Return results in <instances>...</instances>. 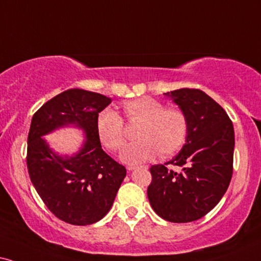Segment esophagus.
I'll return each mask as SVG.
<instances>
[{
    "label": "esophagus",
    "mask_w": 261,
    "mask_h": 261,
    "mask_svg": "<svg viewBox=\"0 0 261 261\" xmlns=\"http://www.w3.org/2000/svg\"><path fill=\"white\" fill-rule=\"evenodd\" d=\"M136 165H128V166L126 167V169L128 170V171H133V170H135V169H136Z\"/></svg>",
    "instance_id": "34e87169"
}]
</instances>
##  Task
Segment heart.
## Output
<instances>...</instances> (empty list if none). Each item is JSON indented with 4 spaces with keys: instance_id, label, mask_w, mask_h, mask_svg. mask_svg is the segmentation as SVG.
I'll list each match as a JSON object with an SVG mask.
<instances>
[{
    "instance_id": "obj_1",
    "label": "heart",
    "mask_w": 261,
    "mask_h": 261,
    "mask_svg": "<svg viewBox=\"0 0 261 261\" xmlns=\"http://www.w3.org/2000/svg\"><path fill=\"white\" fill-rule=\"evenodd\" d=\"M123 110L128 120L141 121L137 131L140 140L131 142L121 150L120 158L124 163H142L158 153L160 156H170L186 142L188 119L178 108H165L163 102L142 97L125 102ZM96 130L102 144L110 150L120 149L124 144V121L111 108H106L97 115Z\"/></svg>"
}]
</instances>
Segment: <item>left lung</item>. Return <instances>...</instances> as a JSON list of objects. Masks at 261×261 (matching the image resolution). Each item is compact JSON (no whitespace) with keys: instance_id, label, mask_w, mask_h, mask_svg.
I'll return each instance as SVG.
<instances>
[{"instance_id":"1","label":"left lung","mask_w":261,"mask_h":261,"mask_svg":"<svg viewBox=\"0 0 261 261\" xmlns=\"http://www.w3.org/2000/svg\"><path fill=\"white\" fill-rule=\"evenodd\" d=\"M187 115L182 150L164 165H153L148 199L155 213L172 223L202 218L219 202L232 177L235 133L229 115L199 89L165 92ZM167 163L182 167L174 173Z\"/></svg>"}]
</instances>
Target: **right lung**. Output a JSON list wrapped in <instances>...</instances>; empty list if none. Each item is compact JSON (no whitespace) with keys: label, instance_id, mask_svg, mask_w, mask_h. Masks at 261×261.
Here are the masks:
<instances>
[{"label":"right lung","instance_id":"add662e5","mask_svg":"<svg viewBox=\"0 0 261 261\" xmlns=\"http://www.w3.org/2000/svg\"><path fill=\"white\" fill-rule=\"evenodd\" d=\"M112 102L83 89H70L45 102L32 117L28 137L30 179L48 210L72 225H89L111 210L126 169L102 149L96 119ZM74 124L87 140L77 154H55L41 136Z\"/></svg>","mask_w":261,"mask_h":261}]
</instances>
